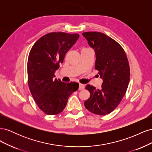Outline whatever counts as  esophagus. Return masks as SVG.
<instances>
[{
  "label": "esophagus",
  "mask_w": 152,
  "mask_h": 152,
  "mask_svg": "<svg viewBox=\"0 0 152 152\" xmlns=\"http://www.w3.org/2000/svg\"><path fill=\"white\" fill-rule=\"evenodd\" d=\"M85 88V85L82 84H79V90H82Z\"/></svg>",
  "instance_id": "obj_1"
}]
</instances>
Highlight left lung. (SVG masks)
<instances>
[{
    "label": "left lung",
    "instance_id": "1",
    "mask_svg": "<svg viewBox=\"0 0 152 152\" xmlns=\"http://www.w3.org/2000/svg\"><path fill=\"white\" fill-rule=\"evenodd\" d=\"M82 35L94 50L95 69L103 79L101 89L86 86L90 98L84 106L91 113L105 115L116 108L126 93L130 79L128 59L121 45L104 34L87 31Z\"/></svg>",
    "mask_w": 152,
    "mask_h": 152
}]
</instances>
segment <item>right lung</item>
<instances>
[{"label":"right lung","mask_w":152,"mask_h":152,"mask_svg":"<svg viewBox=\"0 0 152 152\" xmlns=\"http://www.w3.org/2000/svg\"><path fill=\"white\" fill-rule=\"evenodd\" d=\"M79 38L77 34L52 32L40 38L30 50L27 63L28 87L36 104L45 114L61 113L70 96L79 89L77 82L54 79L55 71Z\"/></svg>","instance_id":"right-lung-1"}]
</instances>
